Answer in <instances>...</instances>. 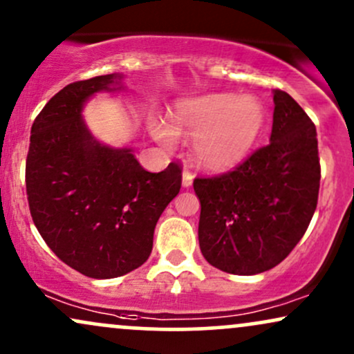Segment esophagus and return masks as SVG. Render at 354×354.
I'll use <instances>...</instances> for the list:
<instances>
[{"instance_id": "obj_1", "label": "esophagus", "mask_w": 354, "mask_h": 354, "mask_svg": "<svg viewBox=\"0 0 354 354\" xmlns=\"http://www.w3.org/2000/svg\"><path fill=\"white\" fill-rule=\"evenodd\" d=\"M192 182H194L192 174H190L189 170H184V174H182V185H184L185 189H187V187L192 185Z\"/></svg>"}]
</instances>
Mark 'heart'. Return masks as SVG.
<instances>
[{
  "mask_svg": "<svg viewBox=\"0 0 354 354\" xmlns=\"http://www.w3.org/2000/svg\"><path fill=\"white\" fill-rule=\"evenodd\" d=\"M265 127L263 104L253 95L207 94L177 104L172 124L151 120L157 142L172 147L177 137L194 139L192 157L198 167L223 172L250 153Z\"/></svg>",
  "mask_w": 354,
  "mask_h": 354,
  "instance_id": "heart-1",
  "label": "heart"
}]
</instances>
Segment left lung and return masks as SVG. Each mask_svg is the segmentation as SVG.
Returning <instances> with one entry per match:
<instances>
[{"instance_id":"8db88e82","label":"left lung","mask_w":354,"mask_h":354,"mask_svg":"<svg viewBox=\"0 0 354 354\" xmlns=\"http://www.w3.org/2000/svg\"><path fill=\"white\" fill-rule=\"evenodd\" d=\"M270 144L239 167L197 177L198 243L212 267L257 275L283 261L317 210L319 169L317 127L290 94L273 91Z\"/></svg>"}]
</instances>
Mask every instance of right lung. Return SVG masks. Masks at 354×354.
<instances>
[{
    "instance_id": "right-lung-1",
    "label": "right lung",
    "mask_w": 354,
    "mask_h": 354,
    "mask_svg": "<svg viewBox=\"0 0 354 354\" xmlns=\"http://www.w3.org/2000/svg\"><path fill=\"white\" fill-rule=\"evenodd\" d=\"M120 74L77 81L37 114L26 159L32 222L59 260L91 278L122 277L152 252L157 220L180 190L182 169L170 162L147 172L131 147L94 139L82 119L87 99L120 89Z\"/></svg>"
}]
</instances>
